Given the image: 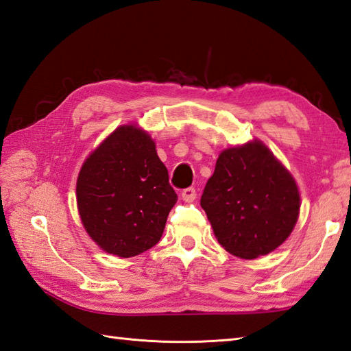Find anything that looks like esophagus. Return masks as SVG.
<instances>
[{
	"label": "esophagus",
	"mask_w": 351,
	"mask_h": 351,
	"mask_svg": "<svg viewBox=\"0 0 351 351\" xmlns=\"http://www.w3.org/2000/svg\"><path fill=\"white\" fill-rule=\"evenodd\" d=\"M181 197H182V200H185V202H193V200L196 199V190L193 187L184 189L181 191Z\"/></svg>",
	"instance_id": "esophagus-1"
}]
</instances>
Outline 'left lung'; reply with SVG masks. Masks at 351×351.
<instances>
[{"mask_svg": "<svg viewBox=\"0 0 351 351\" xmlns=\"http://www.w3.org/2000/svg\"><path fill=\"white\" fill-rule=\"evenodd\" d=\"M200 206L225 250L255 259L278 249L293 232L300 195L270 149L253 140L219 155Z\"/></svg>", "mask_w": 351, "mask_h": 351, "instance_id": "left-lung-1", "label": "left lung"}]
</instances>
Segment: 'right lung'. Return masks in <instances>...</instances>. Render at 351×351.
I'll return each instance as SVG.
<instances>
[{
    "label": "right lung",
    "instance_id": "1",
    "mask_svg": "<svg viewBox=\"0 0 351 351\" xmlns=\"http://www.w3.org/2000/svg\"><path fill=\"white\" fill-rule=\"evenodd\" d=\"M176 199L154 140L134 125L111 132L88 155L77 181L87 234L121 258L137 256L160 241Z\"/></svg>",
    "mask_w": 351,
    "mask_h": 351
}]
</instances>
